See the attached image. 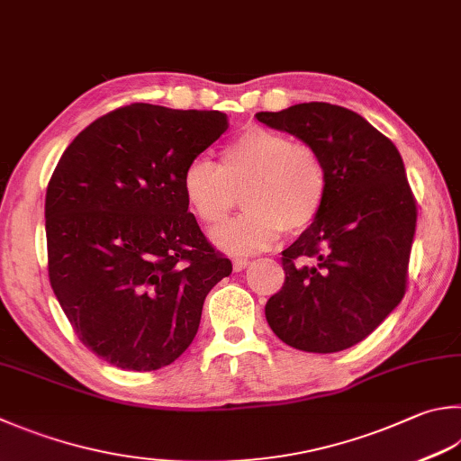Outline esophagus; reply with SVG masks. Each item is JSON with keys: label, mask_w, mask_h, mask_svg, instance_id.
<instances>
[{"label": "esophagus", "mask_w": 461, "mask_h": 461, "mask_svg": "<svg viewBox=\"0 0 461 461\" xmlns=\"http://www.w3.org/2000/svg\"><path fill=\"white\" fill-rule=\"evenodd\" d=\"M250 265V260H247V258H234L232 260V268L237 273H240V271H245V268Z\"/></svg>", "instance_id": "1"}]
</instances>
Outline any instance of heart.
I'll return each mask as SVG.
<instances>
[{
    "label": "heart",
    "instance_id": "1",
    "mask_svg": "<svg viewBox=\"0 0 461 461\" xmlns=\"http://www.w3.org/2000/svg\"><path fill=\"white\" fill-rule=\"evenodd\" d=\"M182 194L208 227L227 221L240 194L239 219L212 232L224 253L253 255L279 239L309 229L327 196L323 158L307 144L253 126L240 132L221 152L219 167L194 158L182 172Z\"/></svg>",
    "mask_w": 461,
    "mask_h": 461
}]
</instances>
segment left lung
Segmentation results:
<instances>
[{
	"label": "left lung",
	"instance_id": "left-lung-1",
	"mask_svg": "<svg viewBox=\"0 0 461 461\" xmlns=\"http://www.w3.org/2000/svg\"><path fill=\"white\" fill-rule=\"evenodd\" d=\"M255 118L315 149L327 170L323 208L283 250L285 285L267 301V323L294 349H349L405 294L418 212L402 154L357 112L327 102Z\"/></svg>",
	"mask_w": 461,
	"mask_h": 461
}]
</instances>
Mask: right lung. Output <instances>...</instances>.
I'll return each mask as SVG.
<instances>
[{
  "mask_svg": "<svg viewBox=\"0 0 461 461\" xmlns=\"http://www.w3.org/2000/svg\"><path fill=\"white\" fill-rule=\"evenodd\" d=\"M216 110L130 104L82 130L46 193L48 273L76 335L128 371L170 366L232 265L206 240L182 172L227 130Z\"/></svg>",
  "mask_w": 461,
  "mask_h": 461,
  "instance_id": "right-lung-1",
  "label": "right lung"
}]
</instances>
